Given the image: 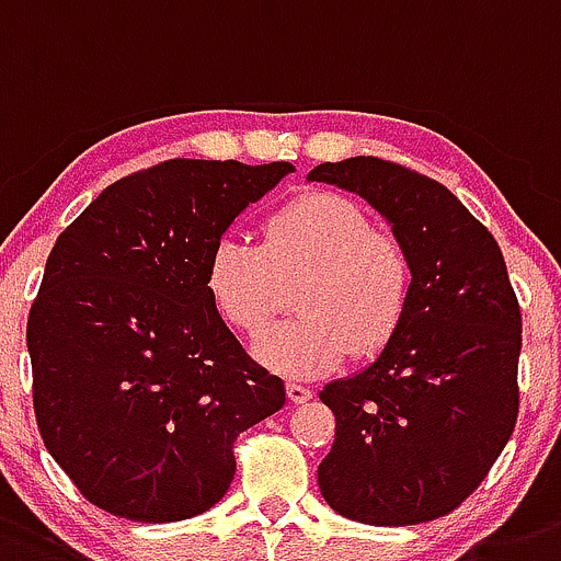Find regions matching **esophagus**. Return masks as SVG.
<instances>
[{
  "instance_id": "obj_1",
  "label": "esophagus",
  "mask_w": 561,
  "mask_h": 561,
  "mask_svg": "<svg viewBox=\"0 0 561 561\" xmlns=\"http://www.w3.org/2000/svg\"><path fill=\"white\" fill-rule=\"evenodd\" d=\"M287 400L301 405V402L312 400V391L307 386H301V382H287Z\"/></svg>"
}]
</instances>
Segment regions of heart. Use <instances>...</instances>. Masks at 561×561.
<instances>
[{
  "mask_svg": "<svg viewBox=\"0 0 561 561\" xmlns=\"http://www.w3.org/2000/svg\"><path fill=\"white\" fill-rule=\"evenodd\" d=\"M296 285L299 316L254 343L256 360L285 377H318L343 357H371L391 343L411 301V260L377 231L357 201L310 193L265 220L262 243L226 234L206 262L215 310L243 335H256Z\"/></svg>",
  "mask_w": 561,
  "mask_h": 561,
  "instance_id": "b5f03b06",
  "label": "heart"
}]
</instances>
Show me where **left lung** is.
<instances>
[{"mask_svg": "<svg viewBox=\"0 0 561 561\" xmlns=\"http://www.w3.org/2000/svg\"><path fill=\"white\" fill-rule=\"evenodd\" d=\"M307 181L375 206L413 274L405 321L380 357L318 393L335 413L318 489L366 526L444 517L476 492L517 422L523 318L501 245L447 186L393 161H327Z\"/></svg>", "mask_w": 561, "mask_h": 561, "instance_id": "8db88e82", "label": "left lung"}]
</instances>
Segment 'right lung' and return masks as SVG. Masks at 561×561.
<instances>
[{
  "label": "right lung",
  "instance_id": "1",
  "mask_svg": "<svg viewBox=\"0 0 561 561\" xmlns=\"http://www.w3.org/2000/svg\"><path fill=\"white\" fill-rule=\"evenodd\" d=\"M287 173V161H161L105 186L55 240L27 316L35 422L103 512H206L234 478L237 436L285 405V382L211 305L206 262Z\"/></svg>",
  "mask_w": 561,
  "mask_h": 561
}]
</instances>
